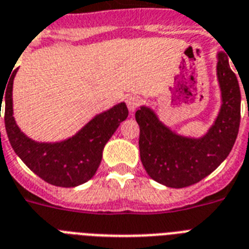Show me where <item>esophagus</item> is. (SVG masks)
Returning <instances> with one entry per match:
<instances>
[{
  "label": "esophagus",
  "mask_w": 249,
  "mask_h": 249,
  "mask_svg": "<svg viewBox=\"0 0 249 249\" xmlns=\"http://www.w3.org/2000/svg\"><path fill=\"white\" fill-rule=\"evenodd\" d=\"M142 103V99L140 97H137V95H130V97L126 99V106H128V108L130 112H134L140 105Z\"/></svg>",
  "instance_id": "34e87169"
}]
</instances>
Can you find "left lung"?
Returning <instances> with one entry per match:
<instances>
[{
	"label": "left lung",
	"instance_id": "1",
	"mask_svg": "<svg viewBox=\"0 0 249 249\" xmlns=\"http://www.w3.org/2000/svg\"><path fill=\"white\" fill-rule=\"evenodd\" d=\"M217 79L222 105L200 138L177 134L146 106L136 112L141 161L154 181L173 189L187 187L212 173L230 154L239 132L240 88L225 53L217 54Z\"/></svg>",
	"mask_w": 249,
	"mask_h": 249
}]
</instances>
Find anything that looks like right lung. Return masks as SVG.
Masks as SVG:
<instances>
[{
	"mask_svg": "<svg viewBox=\"0 0 249 249\" xmlns=\"http://www.w3.org/2000/svg\"><path fill=\"white\" fill-rule=\"evenodd\" d=\"M15 75L17 70L11 73L6 90H0V109L3 99L6 133L15 154L33 173L50 185L75 187L89 181L101 164L106 143L116 132L120 123L128 117L126 105L121 102L94 116L68 140L54 143L36 142L21 132L13 116V83Z\"/></svg>",
	"mask_w": 249,
	"mask_h": 249,
	"instance_id": "add662e5",
	"label": "right lung"
}]
</instances>
